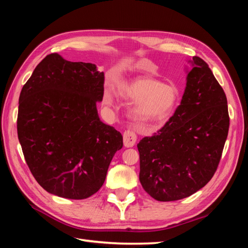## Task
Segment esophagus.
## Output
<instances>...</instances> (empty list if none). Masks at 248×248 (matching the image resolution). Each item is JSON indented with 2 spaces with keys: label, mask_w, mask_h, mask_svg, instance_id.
<instances>
[{
  "label": "esophagus",
  "mask_w": 248,
  "mask_h": 248,
  "mask_svg": "<svg viewBox=\"0 0 248 248\" xmlns=\"http://www.w3.org/2000/svg\"><path fill=\"white\" fill-rule=\"evenodd\" d=\"M123 141H124V146L126 148L133 147L137 142L136 133L130 131V130H126L123 134Z\"/></svg>",
  "instance_id": "1"
}]
</instances>
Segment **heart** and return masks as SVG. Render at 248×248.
Here are the masks:
<instances>
[{
    "instance_id": "b5f03b06",
    "label": "heart",
    "mask_w": 248,
    "mask_h": 248,
    "mask_svg": "<svg viewBox=\"0 0 248 248\" xmlns=\"http://www.w3.org/2000/svg\"><path fill=\"white\" fill-rule=\"evenodd\" d=\"M117 92L122 98L133 101L128 108V118L140 130L162 127L175 112L180 99L175 85L148 77L124 82ZM103 101L108 107L114 104V96L109 91L104 92Z\"/></svg>"
}]
</instances>
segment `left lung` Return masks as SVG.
<instances>
[{
	"label": "left lung",
	"instance_id": "obj_1",
	"mask_svg": "<svg viewBox=\"0 0 248 248\" xmlns=\"http://www.w3.org/2000/svg\"><path fill=\"white\" fill-rule=\"evenodd\" d=\"M188 63L180 106L158 133L138 144L140 184L160 202L202 188L218 167L228 138L226 94L204 60L193 57Z\"/></svg>",
	"mask_w": 248,
	"mask_h": 248
}]
</instances>
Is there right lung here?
Masks as SVG:
<instances>
[{
	"instance_id": "1",
	"label": "right lung",
	"mask_w": 248,
	"mask_h": 248,
	"mask_svg": "<svg viewBox=\"0 0 248 248\" xmlns=\"http://www.w3.org/2000/svg\"><path fill=\"white\" fill-rule=\"evenodd\" d=\"M104 73L95 64L50 54L22 87L17 134L28 167L42 188L84 200L106 181L109 163L123 147L122 134L97 111Z\"/></svg>"
}]
</instances>
